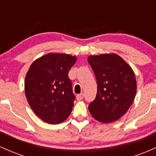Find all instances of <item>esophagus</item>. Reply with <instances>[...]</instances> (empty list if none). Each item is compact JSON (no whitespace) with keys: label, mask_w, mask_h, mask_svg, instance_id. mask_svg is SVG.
<instances>
[{"label":"esophagus","mask_w":156,"mask_h":156,"mask_svg":"<svg viewBox=\"0 0 156 156\" xmlns=\"http://www.w3.org/2000/svg\"><path fill=\"white\" fill-rule=\"evenodd\" d=\"M83 97H84V94H83V93H81V94H78L76 98H77V100H78V101H81V100H83Z\"/></svg>","instance_id":"34e87169"}]
</instances>
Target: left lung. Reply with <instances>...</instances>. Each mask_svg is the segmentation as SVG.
Listing matches in <instances>:
<instances>
[{
	"mask_svg": "<svg viewBox=\"0 0 156 156\" xmlns=\"http://www.w3.org/2000/svg\"><path fill=\"white\" fill-rule=\"evenodd\" d=\"M88 62L96 77L98 92L89 105L94 119L103 123L117 120L128 112L136 92L133 69L117 54L90 55Z\"/></svg>",
	"mask_w": 156,
	"mask_h": 156,
	"instance_id": "1",
	"label": "left lung"
}]
</instances>
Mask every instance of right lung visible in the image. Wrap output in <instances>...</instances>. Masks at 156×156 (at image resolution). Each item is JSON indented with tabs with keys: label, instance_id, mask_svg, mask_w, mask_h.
<instances>
[{
	"label": "right lung",
	"instance_id": "obj_1",
	"mask_svg": "<svg viewBox=\"0 0 156 156\" xmlns=\"http://www.w3.org/2000/svg\"><path fill=\"white\" fill-rule=\"evenodd\" d=\"M76 57L49 53L32 63L25 80L27 101L33 112L49 124L65 120L73 108L76 96L68 73Z\"/></svg>",
	"mask_w": 156,
	"mask_h": 156
}]
</instances>
